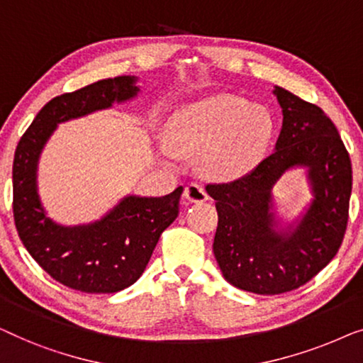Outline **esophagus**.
<instances>
[{
    "mask_svg": "<svg viewBox=\"0 0 363 363\" xmlns=\"http://www.w3.org/2000/svg\"><path fill=\"white\" fill-rule=\"evenodd\" d=\"M208 196L206 189H203L201 184L191 182L186 189H184V194H182L184 203H201V202H206Z\"/></svg>",
    "mask_w": 363,
    "mask_h": 363,
    "instance_id": "obj_1",
    "label": "esophagus"
}]
</instances>
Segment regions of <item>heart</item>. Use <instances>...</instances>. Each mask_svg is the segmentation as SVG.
Here are the masks:
<instances>
[{
    "mask_svg": "<svg viewBox=\"0 0 363 363\" xmlns=\"http://www.w3.org/2000/svg\"><path fill=\"white\" fill-rule=\"evenodd\" d=\"M273 138L274 120L267 106L218 94L176 110L160 152L169 162H179L182 155L201 156L208 176L232 179L264 160Z\"/></svg>",
    "mask_w": 363,
    "mask_h": 363,
    "instance_id": "heart-1",
    "label": "heart"
}]
</instances>
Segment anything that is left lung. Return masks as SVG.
I'll return each mask as SVG.
<instances>
[{
    "label": "left lung",
    "instance_id": "8db88e82",
    "mask_svg": "<svg viewBox=\"0 0 363 363\" xmlns=\"http://www.w3.org/2000/svg\"><path fill=\"white\" fill-rule=\"evenodd\" d=\"M273 94L283 113L274 151L247 176L206 187L218 212V268L235 288L255 294L288 293L328 267L344 240L352 192L349 152L329 116L281 86ZM296 167L306 169L313 201L284 226L272 187Z\"/></svg>",
    "mask_w": 363,
    "mask_h": 363
}]
</instances>
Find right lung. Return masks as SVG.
Here are the masks:
<instances>
[{
  "instance_id": "right-lung-1",
  "label": "right lung",
  "mask_w": 363,
  "mask_h": 363,
  "mask_svg": "<svg viewBox=\"0 0 363 363\" xmlns=\"http://www.w3.org/2000/svg\"><path fill=\"white\" fill-rule=\"evenodd\" d=\"M135 75L99 80L43 106L18 143L13 162V213L19 238L55 281L82 293H116L145 272L161 233L179 213L182 187L162 197L126 196L99 220L60 225L38 191V166L59 123L125 104L140 94Z\"/></svg>"
}]
</instances>
